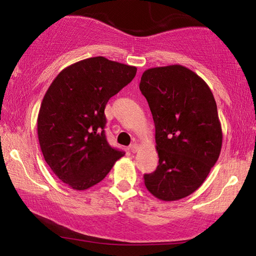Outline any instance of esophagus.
<instances>
[{
  "label": "esophagus",
  "mask_w": 256,
  "mask_h": 256,
  "mask_svg": "<svg viewBox=\"0 0 256 256\" xmlns=\"http://www.w3.org/2000/svg\"><path fill=\"white\" fill-rule=\"evenodd\" d=\"M130 150H131L133 154L138 152V144H131V146H130Z\"/></svg>",
  "instance_id": "esophagus-1"
}]
</instances>
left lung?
Masks as SVG:
<instances>
[{
  "mask_svg": "<svg viewBox=\"0 0 256 256\" xmlns=\"http://www.w3.org/2000/svg\"><path fill=\"white\" fill-rule=\"evenodd\" d=\"M140 90L156 128L159 164L144 175L149 192L177 201L200 188L219 158L222 130L206 82L180 64L148 68Z\"/></svg>",
  "mask_w": 256,
  "mask_h": 256,
  "instance_id": "left-lung-1",
  "label": "left lung"
}]
</instances>
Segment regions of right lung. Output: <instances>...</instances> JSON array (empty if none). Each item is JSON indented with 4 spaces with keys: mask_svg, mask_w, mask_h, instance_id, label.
<instances>
[{
    "mask_svg": "<svg viewBox=\"0 0 256 256\" xmlns=\"http://www.w3.org/2000/svg\"><path fill=\"white\" fill-rule=\"evenodd\" d=\"M136 73V66L96 56L63 68L47 89L38 112V140L50 170L73 190L98 184L124 156L108 144L104 110Z\"/></svg>",
    "mask_w": 256,
    "mask_h": 256,
    "instance_id": "obj_1",
    "label": "right lung"
}]
</instances>
